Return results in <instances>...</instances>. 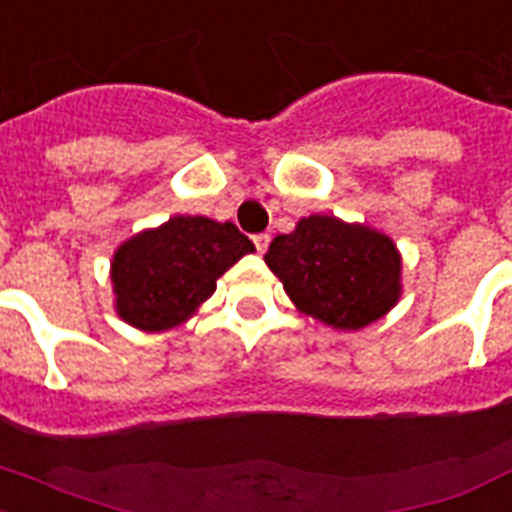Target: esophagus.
Wrapping results in <instances>:
<instances>
[{
  "label": "esophagus",
  "mask_w": 512,
  "mask_h": 512,
  "mask_svg": "<svg viewBox=\"0 0 512 512\" xmlns=\"http://www.w3.org/2000/svg\"><path fill=\"white\" fill-rule=\"evenodd\" d=\"M252 242H255L257 255H263L265 249H268V244H270V234H255V236H252Z\"/></svg>",
  "instance_id": "34e87169"
}]
</instances>
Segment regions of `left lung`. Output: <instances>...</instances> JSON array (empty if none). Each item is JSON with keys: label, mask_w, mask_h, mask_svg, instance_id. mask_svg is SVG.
Segmentation results:
<instances>
[{"label": "left lung", "mask_w": 512, "mask_h": 512, "mask_svg": "<svg viewBox=\"0 0 512 512\" xmlns=\"http://www.w3.org/2000/svg\"><path fill=\"white\" fill-rule=\"evenodd\" d=\"M302 313L334 328L378 321L400 297V255L392 239L331 215H310L276 236L265 255Z\"/></svg>", "instance_id": "obj_1"}]
</instances>
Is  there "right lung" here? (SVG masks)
Instances as JSON below:
<instances>
[{
  "label": "right lung",
  "mask_w": 512,
  "mask_h": 512,
  "mask_svg": "<svg viewBox=\"0 0 512 512\" xmlns=\"http://www.w3.org/2000/svg\"><path fill=\"white\" fill-rule=\"evenodd\" d=\"M249 252H255V244L234 223L176 215L115 252L112 284L118 315L144 331L178 326Z\"/></svg>",
  "instance_id": "obj_1"
}]
</instances>
